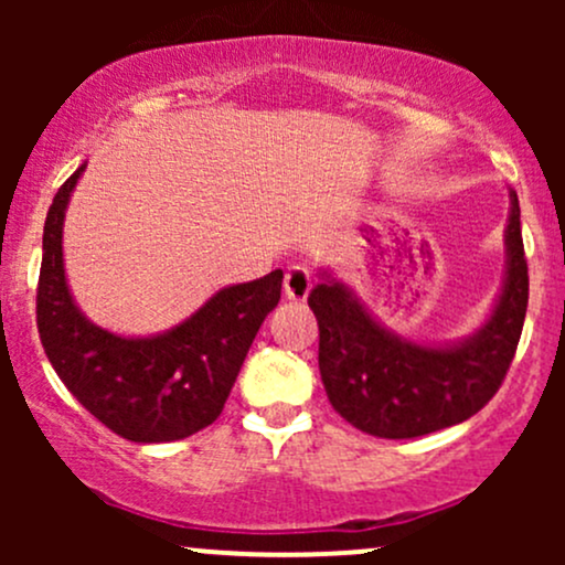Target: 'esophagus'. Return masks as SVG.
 Returning <instances> with one entry per match:
<instances>
[{"label":"esophagus","mask_w":565,"mask_h":565,"mask_svg":"<svg viewBox=\"0 0 565 565\" xmlns=\"http://www.w3.org/2000/svg\"><path fill=\"white\" fill-rule=\"evenodd\" d=\"M310 287H313V281H310L308 268H302V265H289L287 274H284V295H287L289 300H305Z\"/></svg>","instance_id":"1"}]
</instances>
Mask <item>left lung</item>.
<instances>
[{"label":"left lung","mask_w":565,"mask_h":565,"mask_svg":"<svg viewBox=\"0 0 565 565\" xmlns=\"http://www.w3.org/2000/svg\"><path fill=\"white\" fill-rule=\"evenodd\" d=\"M512 196L508 278L478 334L451 348H423L380 327L337 281L316 284L308 305L319 321V369L329 404L377 438H419L478 414L502 387L529 305L521 206Z\"/></svg>","instance_id":"obj_1"}]
</instances>
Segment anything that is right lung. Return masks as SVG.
<instances>
[{
    "instance_id": "add662e5",
    "label": "right lung",
    "mask_w": 565,
    "mask_h": 565,
    "mask_svg": "<svg viewBox=\"0 0 565 565\" xmlns=\"http://www.w3.org/2000/svg\"><path fill=\"white\" fill-rule=\"evenodd\" d=\"M84 164L57 188L44 220L36 327L74 398L116 436L167 444L212 425L265 316L281 300V270L217 291L172 332L127 340L79 313L63 274V215Z\"/></svg>"
}]
</instances>
